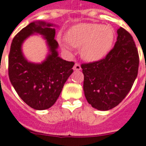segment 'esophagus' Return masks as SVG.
<instances>
[{
	"mask_svg": "<svg viewBox=\"0 0 146 146\" xmlns=\"http://www.w3.org/2000/svg\"><path fill=\"white\" fill-rule=\"evenodd\" d=\"M73 69L75 70V71H80L81 69V67H80V64L78 63H75L74 66V68H73Z\"/></svg>",
	"mask_w": 146,
	"mask_h": 146,
	"instance_id": "1",
	"label": "esophagus"
}]
</instances>
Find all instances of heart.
Instances as JSON below:
<instances>
[{"instance_id": "heart-1", "label": "heart", "mask_w": 146, "mask_h": 146, "mask_svg": "<svg viewBox=\"0 0 146 146\" xmlns=\"http://www.w3.org/2000/svg\"><path fill=\"white\" fill-rule=\"evenodd\" d=\"M115 31L109 25L97 23H80L66 34V40L75 48H80L85 61L96 62L103 59L111 50Z\"/></svg>"}]
</instances>
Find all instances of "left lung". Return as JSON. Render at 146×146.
Instances as JSON below:
<instances>
[{
    "mask_svg": "<svg viewBox=\"0 0 146 146\" xmlns=\"http://www.w3.org/2000/svg\"><path fill=\"white\" fill-rule=\"evenodd\" d=\"M117 41L104 59L81 65L85 97L92 107L107 111L126 97L138 74L139 58L133 37L117 29Z\"/></svg>",
    "mask_w": 146,
    "mask_h": 146,
    "instance_id": "1",
    "label": "left lung"
}]
</instances>
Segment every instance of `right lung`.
I'll return each instance as SVG.
<instances>
[{
    "mask_svg": "<svg viewBox=\"0 0 146 146\" xmlns=\"http://www.w3.org/2000/svg\"><path fill=\"white\" fill-rule=\"evenodd\" d=\"M53 25L33 22L23 28L13 39L8 59L10 82L19 97L36 110L50 108L56 102L65 83L73 72L74 62L58 56V42L55 40ZM34 33L44 36L50 49L46 60L40 64L28 62L21 52V44Z\"/></svg>",
    "mask_w": 146,
    "mask_h": 146,
    "instance_id": "1",
    "label": "right lung"
}]
</instances>
